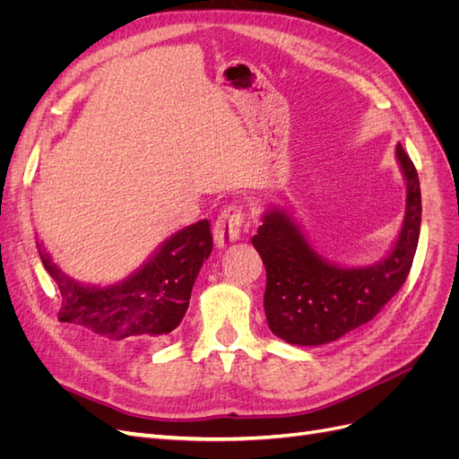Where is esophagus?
I'll return each instance as SVG.
<instances>
[{
    "label": "esophagus",
    "mask_w": 459,
    "mask_h": 459,
    "mask_svg": "<svg viewBox=\"0 0 459 459\" xmlns=\"http://www.w3.org/2000/svg\"><path fill=\"white\" fill-rule=\"evenodd\" d=\"M243 226V211L239 204H231L221 211L214 224V241L220 248H226L239 239Z\"/></svg>",
    "instance_id": "1"
}]
</instances>
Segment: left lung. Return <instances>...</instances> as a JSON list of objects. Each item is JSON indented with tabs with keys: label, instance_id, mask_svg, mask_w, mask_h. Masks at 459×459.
<instances>
[{
	"label": "left lung",
	"instance_id": "left-lung-1",
	"mask_svg": "<svg viewBox=\"0 0 459 459\" xmlns=\"http://www.w3.org/2000/svg\"><path fill=\"white\" fill-rule=\"evenodd\" d=\"M406 179L402 228L385 258L368 266H341L319 255L287 208L268 206L253 238L264 266V312L275 337L319 346L344 337L381 312L410 273L421 228V189L413 162L396 145Z\"/></svg>",
	"mask_w": 459,
	"mask_h": 459
}]
</instances>
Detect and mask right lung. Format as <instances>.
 Segmentation results:
<instances>
[{
	"label": "right lung",
	"mask_w": 459,
	"mask_h": 459,
	"mask_svg": "<svg viewBox=\"0 0 459 459\" xmlns=\"http://www.w3.org/2000/svg\"><path fill=\"white\" fill-rule=\"evenodd\" d=\"M41 264L61 290L59 319L108 341H149L170 335L187 312L203 262L212 253L208 220L176 231L143 266L118 283L86 285L66 275L41 241Z\"/></svg>",
	"instance_id": "right-lung-1"
}]
</instances>
